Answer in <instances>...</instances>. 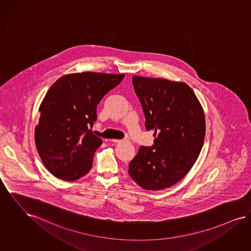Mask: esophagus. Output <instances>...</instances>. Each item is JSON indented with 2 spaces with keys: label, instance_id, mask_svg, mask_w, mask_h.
I'll use <instances>...</instances> for the list:
<instances>
[{
  "label": "esophagus",
  "instance_id": "1",
  "mask_svg": "<svg viewBox=\"0 0 251 251\" xmlns=\"http://www.w3.org/2000/svg\"><path fill=\"white\" fill-rule=\"evenodd\" d=\"M125 139H112V142H115V143H118V142H122V141H124Z\"/></svg>",
  "mask_w": 251,
  "mask_h": 251
}]
</instances>
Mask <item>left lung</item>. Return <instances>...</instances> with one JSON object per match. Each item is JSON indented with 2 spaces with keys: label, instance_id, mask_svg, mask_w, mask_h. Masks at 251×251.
<instances>
[{
  "label": "left lung",
  "instance_id": "1",
  "mask_svg": "<svg viewBox=\"0 0 251 251\" xmlns=\"http://www.w3.org/2000/svg\"><path fill=\"white\" fill-rule=\"evenodd\" d=\"M132 83L145 127L154 130L156 138L153 146L139 148L128 173L145 190H163L183 178L199 156L205 135L204 110L185 83L138 75Z\"/></svg>",
  "mask_w": 251,
  "mask_h": 251
}]
</instances>
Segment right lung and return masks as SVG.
<instances>
[{
	"label": "right lung",
	"mask_w": 251,
	"mask_h": 251,
	"mask_svg": "<svg viewBox=\"0 0 251 251\" xmlns=\"http://www.w3.org/2000/svg\"><path fill=\"white\" fill-rule=\"evenodd\" d=\"M125 75L85 72L60 77L40 105L34 137L38 153L56 177L74 181L87 174L102 139L89 129L97 106Z\"/></svg>",
	"instance_id": "right-lung-1"
}]
</instances>
